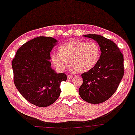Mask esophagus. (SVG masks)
Returning a JSON list of instances; mask_svg holds the SVG:
<instances>
[{
  "instance_id": "34e87169",
  "label": "esophagus",
  "mask_w": 135,
  "mask_h": 135,
  "mask_svg": "<svg viewBox=\"0 0 135 135\" xmlns=\"http://www.w3.org/2000/svg\"><path fill=\"white\" fill-rule=\"evenodd\" d=\"M67 78H68V79H69V80H70V79H72L73 78V75H69Z\"/></svg>"
}]
</instances>
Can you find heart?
Masks as SVG:
<instances>
[{
    "mask_svg": "<svg viewBox=\"0 0 135 135\" xmlns=\"http://www.w3.org/2000/svg\"><path fill=\"white\" fill-rule=\"evenodd\" d=\"M100 56L99 45L94 41H70L58 48V53L51 56V62L58 71H63L69 65L78 73L87 72L94 68Z\"/></svg>",
    "mask_w": 135,
    "mask_h": 135,
    "instance_id": "b5f03b06",
    "label": "heart"
}]
</instances>
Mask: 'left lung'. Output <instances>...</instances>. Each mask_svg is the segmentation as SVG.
<instances>
[{"label":"left lung","mask_w":135,"mask_h":135,"mask_svg":"<svg viewBox=\"0 0 135 135\" xmlns=\"http://www.w3.org/2000/svg\"><path fill=\"white\" fill-rule=\"evenodd\" d=\"M84 36L98 43L101 54L95 66L82 74L83 83L79 93L87 103L99 104L109 99L118 89L124 75V58L111 40L98 35Z\"/></svg>","instance_id":"8db88e82"}]
</instances>
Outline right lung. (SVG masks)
Returning <instances> with one entry per match:
<instances>
[{
	"instance_id": "obj_1",
	"label": "right lung",
	"mask_w": 135,
	"mask_h": 135,
	"mask_svg": "<svg viewBox=\"0 0 135 135\" xmlns=\"http://www.w3.org/2000/svg\"><path fill=\"white\" fill-rule=\"evenodd\" d=\"M56 41L39 36L24 43L12 60L14 82L21 95L32 104L47 107L60 95V83L65 74H56L51 68L50 52Z\"/></svg>"
}]
</instances>
